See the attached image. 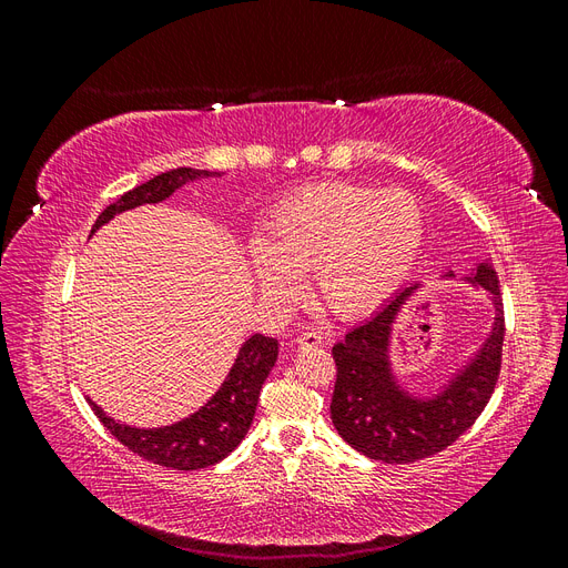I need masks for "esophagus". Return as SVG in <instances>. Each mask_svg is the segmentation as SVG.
<instances>
[{
    "mask_svg": "<svg viewBox=\"0 0 568 568\" xmlns=\"http://www.w3.org/2000/svg\"><path fill=\"white\" fill-rule=\"evenodd\" d=\"M296 343H298V348H303V351L305 348H317V346H322V334L315 332V329H305V332L298 334Z\"/></svg>",
    "mask_w": 568,
    "mask_h": 568,
    "instance_id": "1",
    "label": "esophagus"
}]
</instances>
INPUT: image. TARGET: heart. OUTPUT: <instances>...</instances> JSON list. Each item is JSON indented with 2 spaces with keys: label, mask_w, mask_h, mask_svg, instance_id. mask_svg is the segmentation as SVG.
Masks as SVG:
<instances>
[{
  "label": "heart",
  "mask_w": 568,
  "mask_h": 568,
  "mask_svg": "<svg viewBox=\"0 0 568 568\" xmlns=\"http://www.w3.org/2000/svg\"><path fill=\"white\" fill-rule=\"evenodd\" d=\"M424 239L417 199L348 182L305 186L284 199L251 244L253 277L267 296L298 294L315 270L317 296L332 313L376 311L403 284Z\"/></svg>",
  "instance_id": "b5f03b06"
}]
</instances>
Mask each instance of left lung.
Segmentation results:
<instances>
[{
	"mask_svg": "<svg viewBox=\"0 0 568 568\" xmlns=\"http://www.w3.org/2000/svg\"><path fill=\"white\" fill-rule=\"evenodd\" d=\"M445 280H455V272H445ZM464 282L486 291L495 320L469 363L428 398L409 393L390 365L393 324L422 284L405 286L332 348L336 363L332 422L357 453L386 464L432 457L453 445L488 405L503 365L500 282L490 263H478L474 277H464Z\"/></svg>",
	"mask_w": 568,
	"mask_h": 568,
	"instance_id": "obj_1",
	"label": "left lung"
}]
</instances>
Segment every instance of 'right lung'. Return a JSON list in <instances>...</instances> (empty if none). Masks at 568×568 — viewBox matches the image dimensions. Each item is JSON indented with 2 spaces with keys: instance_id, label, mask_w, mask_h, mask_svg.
I'll return each mask as SVG.
<instances>
[{
  "instance_id": "1",
  "label": "right lung",
  "mask_w": 568,
  "mask_h": 568,
  "mask_svg": "<svg viewBox=\"0 0 568 568\" xmlns=\"http://www.w3.org/2000/svg\"><path fill=\"white\" fill-rule=\"evenodd\" d=\"M220 173L211 170H194V168H175L163 175L134 186L132 192L120 196L115 203L101 213L94 222L92 234L106 225L118 213H125L144 203H161L168 196H173L178 189L186 182L217 178ZM280 343L263 334H253L239 348V355L227 374V379L215 390L213 398L205 403L194 415L184 417L170 426L159 428H136L120 424L109 417L94 400L88 398L94 415L104 424L109 432L125 445L128 450L140 457L161 464L168 469L178 471H194L205 469L211 464L225 459L239 443L244 440L248 426L253 422L261 388L277 363Z\"/></svg>"
}]
</instances>
